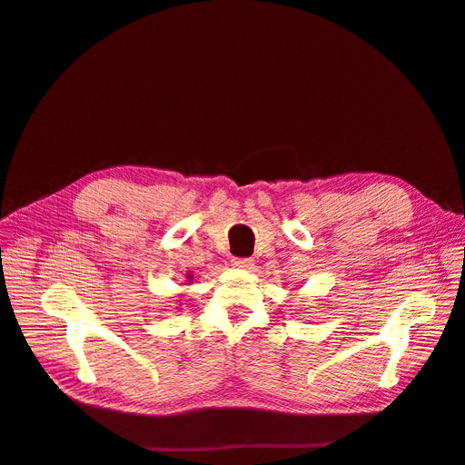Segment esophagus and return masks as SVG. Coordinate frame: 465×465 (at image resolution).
I'll list each match as a JSON object with an SVG mask.
<instances>
[{"label":"esophagus","instance_id":"1","mask_svg":"<svg viewBox=\"0 0 465 465\" xmlns=\"http://www.w3.org/2000/svg\"><path fill=\"white\" fill-rule=\"evenodd\" d=\"M231 265L236 267V270H250V267L254 265V260H250V258H232Z\"/></svg>","mask_w":465,"mask_h":465}]
</instances>
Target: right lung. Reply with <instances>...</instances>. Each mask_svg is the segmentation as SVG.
Wrapping results in <instances>:
<instances>
[{
    "label": "right lung",
    "instance_id": "add662e5",
    "mask_svg": "<svg viewBox=\"0 0 465 465\" xmlns=\"http://www.w3.org/2000/svg\"><path fill=\"white\" fill-rule=\"evenodd\" d=\"M186 279H188V283H190V281H192V279H193V275H192V273H190V272H188V273H186Z\"/></svg>",
    "mask_w": 465,
    "mask_h": 465
}]
</instances>
